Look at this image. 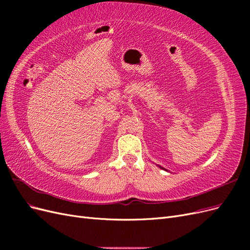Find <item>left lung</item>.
I'll list each match as a JSON object with an SVG mask.
<instances>
[{
  "label": "left lung",
  "instance_id": "left-lung-1",
  "mask_svg": "<svg viewBox=\"0 0 250 250\" xmlns=\"http://www.w3.org/2000/svg\"><path fill=\"white\" fill-rule=\"evenodd\" d=\"M160 167H161V166H160ZM161 168H162V167H161Z\"/></svg>",
  "mask_w": 250,
  "mask_h": 250
}]
</instances>
